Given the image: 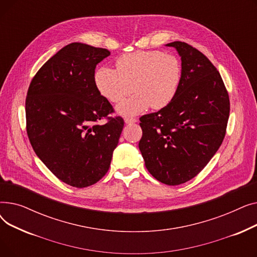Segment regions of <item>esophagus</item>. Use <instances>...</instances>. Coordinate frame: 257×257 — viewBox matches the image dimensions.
<instances>
[{
  "mask_svg": "<svg viewBox=\"0 0 257 257\" xmlns=\"http://www.w3.org/2000/svg\"><path fill=\"white\" fill-rule=\"evenodd\" d=\"M138 119L134 117H130V116H126L125 117V123L126 124H132V123H137Z\"/></svg>",
  "mask_w": 257,
  "mask_h": 257,
  "instance_id": "1",
  "label": "esophagus"
}]
</instances>
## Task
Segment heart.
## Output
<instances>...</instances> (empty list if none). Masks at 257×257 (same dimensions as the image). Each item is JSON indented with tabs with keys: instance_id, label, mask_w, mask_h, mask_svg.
I'll use <instances>...</instances> for the list:
<instances>
[{
	"instance_id": "obj_1",
	"label": "heart",
	"mask_w": 257,
	"mask_h": 257,
	"mask_svg": "<svg viewBox=\"0 0 257 257\" xmlns=\"http://www.w3.org/2000/svg\"><path fill=\"white\" fill-rule=\"evenodd\" d=\"M116 71L102 66L94 74L100 93L111 103H119L131 91L136 93L117 106L123 115H136L151 106L161 109L178 92L182 80V65L174 54L161 51H138L125 54L115 61Z\"/></svg>"
}]
</instances>
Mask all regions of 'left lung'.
Listing matches in <instances>:
<instances>
[{"label": "left lung", "mask_w": 257, "mask_h": 257, "mask_svg": "<svg viewBox=\"0 0 257 257\" xmlns=\"http://www.w3.org/2000/svg\"><path fill=\"white\" fill-rule=\"evenodd\" d=\"M167 46L181 56L182 80L168 106L140 117L139 147L155 179L178 185L196 177L218 151L230 101L219 71L203 53L183 42Z\"/></svg>", "instance_id": "obj_1"}]
</instances>
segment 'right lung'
Instances as JSON below:
<instances>
[{"mask_svg":"<svg viewBox=\"0 0 257 257\" xmlns=\"http://www.w3.org/2000/svg\"><path fill=\"white\" fill-rule=\"evenodd\" d=\"M109 55L103 48L67 45L40 67L27 92L26 130L34 152L59 180L78 188L104 177L124 127L94 83V69Z\"/></svg>","mask_w":257,"mask_h":257,"instance_id":"obj_1","label":"right lung"}]
</instances>
